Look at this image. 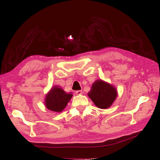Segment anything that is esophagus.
<instances>
[{
  "instance_id": "1",
  "label": "esophagus",
  "mask_w": 160,
  "mask_h": 160,
  "mask_svg": "<svg viewBox=\"0 0 160 160\" xmlns=\"http://www.w3.org/2000/svg\"><path fill=\"white\" fill-rule=\"evenodd\" d=\"M75 93H76L77 95H81V94H82V91H81V90L75 91Z\"/></svg>"
}]
</instances>
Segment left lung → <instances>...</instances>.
I'll use <instances>...</instances> for the list:
<instances>
[{
  "instance_id": "1",
  "label": "left lung",
  "mask_w": 160,
  "mask_h": 160,
  "mask_svg": "<svg viewBox=\"0 0 160 160\" xmlns=\"http://www.w3.org/2000/svg\"><path fill=\"white\" fill-rule=\"evenodd\" d=\"M88 95L97 107L106 109L110 107L116 99L117 91L112 85L98 80L92 85Z\"/></svg>"
}]
</instances>
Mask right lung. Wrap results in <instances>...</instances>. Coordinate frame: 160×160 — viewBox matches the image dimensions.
<instances>
[{"instance_id":"1","label":"right lung","mask_w":160,"mask_h":160,"mask_svg":"<svg viewBox=\"0 0 160 160\" xmlns=\"http://www.w3.org/2000/svg\"><path fill=\"white\" fill-rule=\"evenodd\" d=\"M72 96L71 93L67 94L64 90L55 86L46 96V107L52 111L61 112L66 107Z\"/></svg>"}]
</instances>
